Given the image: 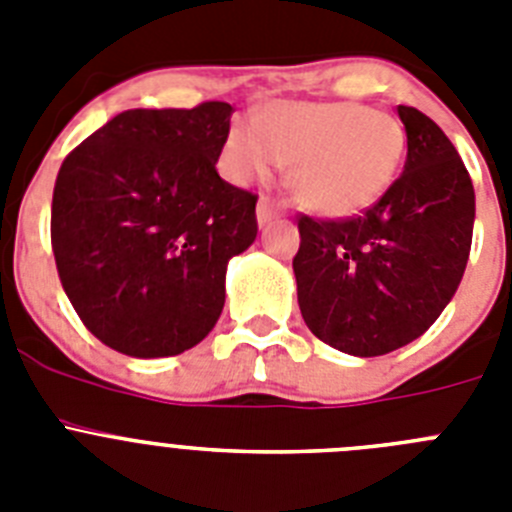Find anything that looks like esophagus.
<instances>
[{"label": "esophagus", "instance_id": "1", "mask_svg": "<svg viewBox=\"0 0 512 512\" xmlns=\"http://www.w3.org/2000/svg\"><path fill=\"white\" fill-rule=\"evenodd\" d=\"M279 215H282V210H279L277 202L264 194V197L259 200V207H256V217H259V225L271 223V220H277Z\"/></svg>", "mask_w": 512, "mask_h": 512}]
</instances>
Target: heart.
Segmentation results:
<instances>
[{"label": "heart", "instance_id": "b5f03b06", "mask_svg": "<svg viewBox=\"0 0 512 512\" xmlns=\"http://www.w3.org/2000/svg\"><path fill=\"white\" fill-rule=\"evenodd\" d=\"M405 130L387 112L359 102L264 104L253 120H233L223 166L238 184L289 164L297 202L325 217H351L382 200L400 174Z\"/></svg>", "mask_w": 512, "mask_h": 512}]
</instances>
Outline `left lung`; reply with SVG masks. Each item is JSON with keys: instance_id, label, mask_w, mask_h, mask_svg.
I'll return each mask as SVG.
<instances>
[{"instance_id": "8db88e82", "label": "left lung", "mask_w": 512, "mask_h": 512, "mask_svg": "<svg viewBox=\"0 0 512 512\" xmlns=\"http://www.w3.org/2000/svg\"><path fill=\"white\" fill-rule=\"evenodd\" d=\"M408 158L382 200L356 217L300 215L292 269L307 328L351 356L408 346L449 305L467 269L474 187L428 115L397 107Z\"/></svg>"}]
</instances>
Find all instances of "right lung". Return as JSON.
I'll use <instances>...</instances> for the list:
<instances>
[{"instance_id": "1", "label": "right lung", "mask_w": 512, "mask_h": 512, "mask_svg": "<svg viewBox=\"0 0 512 512\" xmlns=\"http://www.w3.org/2000/svg\"><path fill=\"white\" fill-rule=\"evenodd\" d=\"M233 107L128 110L63 158L51 246L63 292L104 346L176 356L215 328L225 269L259 233L256 194L220 179Z\"/></svg>"}]
</instances>
